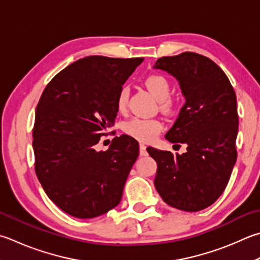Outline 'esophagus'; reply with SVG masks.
<instances>
[{
	"mask_svg": "<svg viewBox=\"0 0 260 260\" xmlns=\"http://www.w3.org/2000/svg\"><path fill=\"white\" fill-rule=\"evenodd\" d=\"M146 146L144 144H140V155H146Z\"/></svg>",
	"mask_w": 260,
	"mask_h": 260,
	"instance_id": "34e87169",
	"label": "esophagus"
}]
</instances>
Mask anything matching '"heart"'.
<instances>
[{"mask_svg":"<svg viewBox=\"0 0 260 260\" xmlns=\"http://www.w3.org/2000/svg\"><path fill=\"white\" fill-rule=\"evenodd\" d=\"M144 84L149 92L161 103L164 110L169 111L173 109L174 103L169 99L171 84L166 77L161 76V75H150L145 78ZM128 95L129 89L127 86H122L118 92L117 107L120 111L125 110L127 102H128ZM122 129L131 138L142 141V142H149V141L154 139L155 135L160 133V131L162 129V125L158 119H153V118L134 117L125 122Z\"/></svg>","mask_w":260,"mask_h":260,"instance_id":"1","label":"heart"}]
</instances>
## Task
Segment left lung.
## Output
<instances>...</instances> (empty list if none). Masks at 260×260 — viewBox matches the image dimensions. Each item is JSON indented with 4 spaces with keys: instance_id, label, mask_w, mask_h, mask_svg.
Here are the masks:
<instances>
[{
    "instance_id": "1",
    "label": "left lung",
    "mask_w": 260,
    "mask_h": 260,
    "mask_svg": "<svg viewBox=\"0 0 260 260\" xmlns=\"http://www.w3.org/2000/svg\"><path fill=\"white\" fill-rule=\"evenodd\" d=\"M175 77L185 105L166 139L186 152L148 148L158 165L154 186L167 205L184 211L211 206L224 192L237 161V95L214 61L193 52L159 58L153 66Z\"/></svg>"
}]
</instances>
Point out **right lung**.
Listing matches in <instances>:
<instances>
[{"instance_id":"1","label":"right lung","mask_w":260,"mask_h":260,"mask_svg":"<svg viewBox=\"0 0 260 260\" xmlns=\"http://www.w3.org/2000/svg\"><path fill=\"white\" fill-rule=\"evenodd\" d=\"M143 58L91 55L52 78L36 107L35 172L50 199L77 218H94L118 206L139 157L128 135L94 149L118 112L117 95Z\"/></svg>"}]
</instances>
